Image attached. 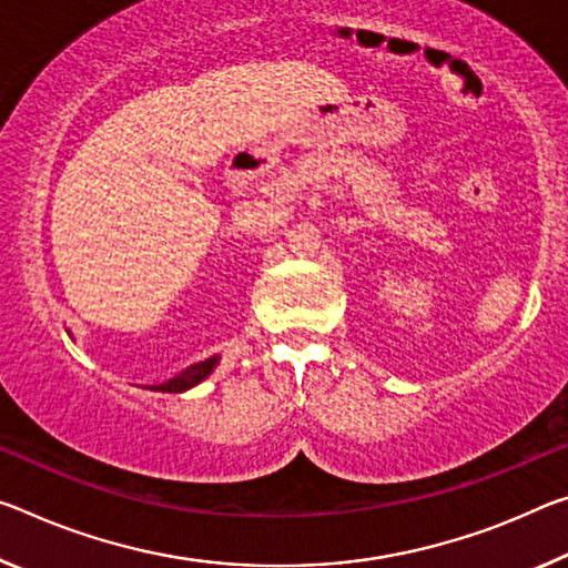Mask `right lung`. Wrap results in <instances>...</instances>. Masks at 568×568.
I'll use <instances>...</instances> for the list:
<instances>
[{
    "label": "right lung",
    "instance_id": "add662e5",
    "mask_svg": "<svg viewBox=\"0 0 568 568\" xmlns=\"http://www.w3.org/2000/svg\"><path fill=\"white\" fill-rule=\"evenodd\" d=\"M70 333V331H68ZM70 336H73V333H70ZM217 364H220V356H210V358H204V362H200V364H192V366H186L184 372H179L176 376H171V379H166V382H161V384H151V386H143V389H151V392H169V394H182V392H186V389H192V386H196V384H202L206 376H210L214 368H217Z\"/></svg>",
    "mask_w": 568,
    "mask_h": 568
}]
</instances>
